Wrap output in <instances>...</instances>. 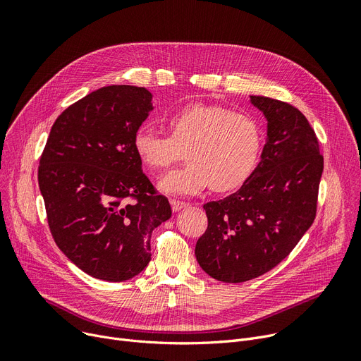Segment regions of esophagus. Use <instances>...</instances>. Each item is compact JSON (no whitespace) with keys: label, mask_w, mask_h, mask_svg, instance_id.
Returning <instances> with one entry per match:
<instances>
[{"label":"esophagus","mask_w":361,"mask_h":361,"mask_svg":"<svg viewBox=\"0 0 361 361\" xmlns=\"http://www.w3.org/2000/svg\"><path fill=\"white\" fill-rule=\"evenodd\" d=\"M169 203H171V207H173L174 212H178V211H181V209H185V207L188 206V203L180 202V200H174V199H171Z\"/></svg>","instance_id":"1"}]
</instances>
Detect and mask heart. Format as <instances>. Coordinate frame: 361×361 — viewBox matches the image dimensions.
Wrapping results in <instances>:
<instances>
[{
    "instance_id": "1",
    "label": "heart",
    "mask_w": 361,
    "mask_h": 361,
    "mask_svg": "<svg viewBox=\"0 0 361 361\" xmlns=\"http://www.w3.org/2000/svg\"><path fill=\"white\" fill-rule=\"evenodd\" d=\"M169 136L140 126L133 135V147L149 168L164 171L183 158L188 164L173 171L159 183L165 193L195 196L212 187L214 192H231L255 171L262 128L249 114L224 105L193 102L177 109L168 120Z\"/></svg>"
}]
</instances>
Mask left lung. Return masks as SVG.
Listing matches in <instances>:
<instances>
[{
  "mask_svg": "<svg viewBox=\"0 0 361 361\" xmlns=\"http://www.w3.org/2000/svg\"><path fill=\"white\" fill-rule=\"evenodd\" d=\"M268 120L262 159L238 192L203 204L207 228L196 243L200 268L222 282L274 269L314 221L324 157L316 133L291 104L250 97Z\"/></svg>",
  "mask_w": 361,
  "mask_h": 361,
  "instance_id": "1",
  "label": "left lung"
}]
</instances>
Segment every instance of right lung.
<instances>
[{
	"label": "right lung",
	"mask_w": 361,
	"mask_h": 361,
	"mask_svg": "<svg viewBox=\"0 0 361 361\" xmlns=\"http://www.w3.org/2000/svg\"><path fill=\"white\" fill-rule=\"evenodd\" d=\"M152 109L145 87H101L60 114L41 155L37 181L54 241L93 278L140 274L152 231L171 218L133 147Z\"/></svg>",
	"instance_id": "right-lung-1"
}]
</instances>
